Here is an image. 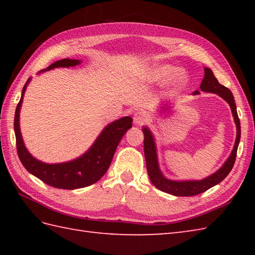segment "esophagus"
<instances>
[{
    "label": "esophagus",
    "instance_id": "obj_1",
    "mask_svg": "<svg viewBox=\"0 0 255 255\" xmlns=\"http://www.w3.org/2000/svg\"><path fill=\"white\" fill-rule=\"evenodd\" d=\"M148 122H149V116L147 113L143 111H139L137 113H134V115H133V123L134 124L141 126V125L147 124Z\"/></svg>",
    "mask_w": 255,
    "mask_h": 255
}]
</instances>
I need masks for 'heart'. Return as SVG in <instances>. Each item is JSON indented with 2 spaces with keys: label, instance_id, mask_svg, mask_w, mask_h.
I'll use <instances>...</instances> for the list:
<instances>
[{
  "label": "heart",
  "instance_id": "heart-1",
  "mask_svg": "<svg viewBox=\"0 0 255 255\" xmlns=\"http://www.w3.org/2000/svg\"><path fill=\"white\" fill-rule=\"evenodd\" d=\"M149 75L155 82H164L170 80V83L174 88H185L189 82V75L186 70L178 69L175 64L158 63L150 69Z\"/></svg>",
  "mask_w": 255,
  "mask_h": 255
}]
</instances>
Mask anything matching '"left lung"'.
Instances as JSON below:
<instances>
[{
    "mask_svg": "<svg viewBox=\"0 0 255 255\" xmlns=\"http://www.w3.org/2000/svg\"><path fill=\"white\" fill-rule=\"evenodd\" d=\"M204 79L200 84V91L206 92V93H214L219 95L221 99H224L228 103L232 116H234L236 126H237V138L236 142L232 149L229 158L226 160L223 166L219 170L216 171L213 174L203 178V180H187V181H174L170 180L163 175L161 172L159 166V160H158V153H156V145L155 140L153 137V133L151 132L148 127H142V132L144 136L143 141V150H144V158H145V164H147V171L148 175L150 177V181L152 182L153 185L160 189V191L174 195V196H194V195H198L200 193H204L213 187L217 185L221 181L225 180L226 176L229 174L230 171L234 167L236 156H237V150L238 145L240 142L241 137V127H240V121L238 117L237 113V106L235 103V97L232 95L231 91L227 89L226 86L221 85L218 80L215 78L213 71L209 68H204ZM194 95H198L199 91H195ZM171 106L167 104L161 105L162 112H169Z\"/></svg>",
    "mask_w": 255,
    "mask_h": 255,
    "instance_id": "1",
    "label": "left lung"
}]
</instances>
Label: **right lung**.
<instances>
[{"label": "right lung", "instance_id": "right-lung-1", "mask_svg": "<svg viewBox=\"0 0 255 255\" xmlns=\"http://www.w3.org/2000/svg\"><path fill=\"white\" fill-rule=\"evenodd\" d=\"M80 63L81 60H78V59H62V60L51 63L49 67L41 70L39 73L50 71L56 68L75 67ZM30 80L31 78L27 80L23 91H21V96L17 107H16L14 118L16 147H17L18 158L21 164L30 174L56 188L77 189L96 183L110 167L114 153H115L117 145L121 142L124 134L129 128L132 127V118L125 116L108 124L99 134V137L95 139L90 149L79 158L62 162V163H45V162L34 158L27 150L19 127L21 103H23L24 94Z\"/></svg>", "mask_w": 255, "mask_h": 255}]
</instances>
